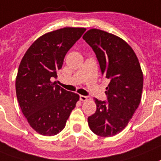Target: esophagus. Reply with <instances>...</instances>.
<instances>
[{"instance_id":"esophagus-1","label":"esophagus","mask_w":161,"mask_h":161,"mask_svg":"<svg viewBox=\"0 0 161 161\" xmlns=\"http://www.w3.org/2000/svg\"><path fill=\"white\" fill-rule=\"evenodd\" d=\"M80 99L81 101H87V100H90V97L85 96V95H80Z\"/></svg>"}]
</instances>
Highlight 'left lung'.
<instances>
[{
  "label": "left lung",
  "mask_w": 161,
  "mask_h": 161,
  "mask_svg": "<svg viewBox=\"0 0 161 161\" xmlns=\"http://www.w3.org/2000/svg\"><path fill=\"white\" fill-rule=\"evenodd\" d=\"M83 39L95 52L102 75L109 80L107 101L95 99L96 112L88 118L89 127L98 136H113L127 127L139 106L142 71L132 48L118 36L92 29Z\"/></svg>",
  "instance_id": "left-lung-1"
}]
</instances>
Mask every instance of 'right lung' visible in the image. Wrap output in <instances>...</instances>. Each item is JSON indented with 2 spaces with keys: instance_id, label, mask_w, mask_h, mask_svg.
I'll return each mask as SVG.
<instances>
[{
  "instance_id": "1",
  "label": "right lung",
  "mask_w": 161,
  "mask_h": 161,
  "mask_svg": "<svg viewBox=\"0 0 161 161\" xmlns=\"http://www.w3.org/2000/svg\"><path fill=\"white\" fill-rule=\"evenodd\" d=\"M86 30L67 27L43 34L21 60L15 80L17 99L28 123L41 135L59 133L79 100V95L52 80L58 77L66 53Z\"/></svg>"
}]
</instances>
